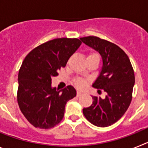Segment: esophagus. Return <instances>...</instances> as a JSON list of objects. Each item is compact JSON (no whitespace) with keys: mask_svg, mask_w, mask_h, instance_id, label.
<instances>
[{"mask_svg":"<svg viewBox=\"0 0 148 148\" xmlns=\"http://www.w3.org/2000/svg\"><path fill=\"white\" fill-rule=\"evenodd\" d=\"M84 92L82 91H77V96H81L82 95H83Z\"/></svg>","mask_w":148,"mask_h":148,"instance_id":"obj_1","label":"esophagus"}]
</instances>
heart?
Returning <instances> with one entry per match:
<instances>
[{
	"mask_svg": "<svg viewBox=\"0 0 148 148\" xmlns=\"http://www.w3.org/2000/svg\"><path fill=\"white\" fill-rule=\"evenodd\" d=\"M87 58H96L99 61L100 60V56L96 53H90L88 56H87ZM74 84H75L77 88L80 89V90H84V89H85L87 87V84H88V81L85 79V78H82V77H78V78H76L74 80Z\"/></svg>",
	"mask_w": 148,
	"mask_h": 148,
	"instance_id": "obj_1",
	"label": "heart"
}]
</instances>
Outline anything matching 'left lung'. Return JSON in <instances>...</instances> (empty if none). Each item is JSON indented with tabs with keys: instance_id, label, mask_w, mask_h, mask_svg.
<instances>
[{
	"instance_id": "obj_1",
	"label": "left lung",
	"mask_w": 148,
	"mask_h": 148,
	"mask_svg": "<svg viewBox=\"0 0 148 148\" xmlns=\"http://www.w3.org/2000/svg\"><path fill=\"white\" fill-rule=\"evenodd\" d=\"M80 39L101 56L102 69L92 87L108 94L104 99L92 96V105L84 108L83 113L95 126H110L122 117L131 102L135 84L133 66L127 55L116 44L96 36Z\"/></svg>"
}]
</instances>
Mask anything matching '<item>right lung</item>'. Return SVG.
I'll return each mask as SVG.
<instances>
[{
  "mask_svg": "<svg viewBox=\"0 0 148 148\" xmlns=\"http://www.w3.org/2000/svg\"><path fill=\"white\" fill-rule=\"evenodd\" d=\"M81 44L78 38L53 39L38 46L23 60L17 100L23 116L35 127L49 129L58 125L64 118L66 102L76 95L71 85L57 90L51 83L52 77L58 75Z\"/></svg>",
  "mask_w": 148,
  "mask_h": 148,
  "instance_id": "add662e5",
  "label": "right lung"
}]
</instances>
